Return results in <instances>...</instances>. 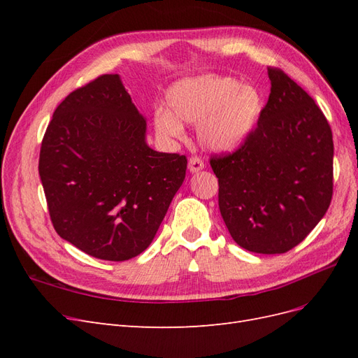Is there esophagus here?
I'll return each mask as SVG.
<instances>
[{"label": "esophagus", "instance_id": "1", "mask_svg": "<svg viewBox=\"0 0 358 358\" xmlns=\"http://www.w3.org/2000/svg\"><path fill=\"white\" fill-rule=\"evenodd\" d=\"M188 169L191 173H197L204 169V162L199 157H191L188 161Z\"/></svg>", "mask_w": 358, "mask_h": 358}]
</instances>
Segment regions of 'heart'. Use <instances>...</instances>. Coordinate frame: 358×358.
<instances>
[{
  "mask_svg": "<svg viewBox=\"0 0 358 358\" xmlns=\"http://www.w3.org/2000/svg\"><path fill=\"white\" fill-rule=\"evenodd\" d=\"M167 104L170 110L161 107L154 115L155 131L161 138H180V121L197 124L201 145L224 152L246 142L264 110L258 88L221 74H204L175 83L167 92Z\"/></svg>",
  "mask_w": 358,
  "mask_h": 358,
  "instance_id": "1",
  "label": "heart"
}]
</instances>
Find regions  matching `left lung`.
Segmentation results:
<instances>
[{
    "label": "left lung",
    "instance_id": "left-lung-1",
    "mask_svg": "<svg viewBox=\"0 0 358 358\" xmlns=\"http://www.w3.org/2000/svg\"><path fill=\"white\" fill-rule=\"evenodd\" d=\"M262 117L234 152L213 154L222 220L234 242L284 254L326 215L333 196V136L312 96L280 69Z\"/></svg>",
    "mask_w": 358,
    "mask_h": 358
}]
</instances>
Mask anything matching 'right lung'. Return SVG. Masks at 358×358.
Segmentation results:
<instances>
[{
	"label": "right lung",
	"mask_w": 358,
	"mask_h": 358,
	"mask_svg": "<svg viewBox=\"0 0 358 358\" xmlns=\"http://www.w3.org/2000/svg\"><path fill=\"white\" fill-rule=\"evenodd\" d=\"M146 121L117 74L70 92L43 137L38 173L57 233L91 257L125 262L154 241L187 157L146 145Z\"/></svg>",
	"instance_id": "1"
}]
</instances>
